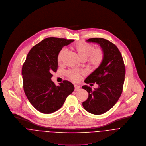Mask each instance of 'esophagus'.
<instances>
[{"label":"esophagus","mask_w":146,"mask_h":146,"mask_svg":"<svg viewBox=\"0 0 146 146\" xmlns=\"http://www.w3.org/2000/svg\"><path fill=\"white\" fill-rule=\"evenodd\" d=\"M74 87H75V90H78L80 89V86H78V85H74Z\"/></svg>","instance_id":"1"}]
</instances>
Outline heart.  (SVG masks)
Wrapping results in <instances>:
<instances>
[{
  "label": "heart",
  "mask_w": 146,
  "mask_h": 146,
  "mask_svg": "<svg viewBox=\"0 0 146 146\" xmlns=\"http://www.w3.org/2000/svg\"><path fill=\"white\" fill-rule=\"evenodd\" d=\"M74 49L80 60H85L87 64L93 68H97L102 63L104 59V52L102 48L93 49L91 44L79 42L75 45ZM66 53L65 49H62L57 55L58 64H62ZM68 76L74 81H78L80 78V72L76 70H70L67 72Z\"/></svg>",
  "instance_id": "b5f03b06"
}]
</instances>
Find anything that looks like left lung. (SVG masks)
<instances>
[{"label": "left lung", "mask_w": 146, "mask_h": 146, "mask_svg": "<svg viewBox=\"0 0 146 146\" xmlns=\"http://www.w3.org/2000/svg\"><path fill=\"white\" fill-rule=\"evenodd\" d=\"M87 41L100 44L104 52L102 64L84 80L87 84L96 83L98 87L93 90L87 85L82 86L89 94L88 98L82 103L84 109L99 115L109 110L121 96L125 67L120 50L113 43L102 38H89Z\"/></svg>", "instance_id": "left-lung-1"}]
</instances>
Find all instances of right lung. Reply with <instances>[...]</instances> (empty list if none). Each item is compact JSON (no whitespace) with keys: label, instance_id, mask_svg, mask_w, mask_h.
<instances>
[{"label":"right lung","instance_id":"obj_1","mask_svg":"<svg viewBox=\"0 0 146 146\" xmlns=\"http://www.w3.org/2000/svg\"><path fill=\"white\" fill-rule=\"evenodd\" d=\"M74 40L49 37L35 45L29 52L22 68L23 87L31 104L38 111L52 113L63 105L74 90L70 82L64 80L56 86L52 73L58 68L57 55Z\"/></svg>","mask_w":146,"mask_h":146}]
</instances>
